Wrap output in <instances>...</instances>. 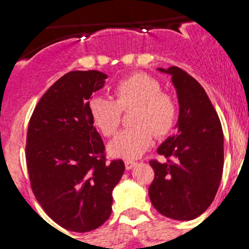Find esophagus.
<instances>
[{"mask_svg": "<svg viewBox=\"0 0 249 249\" xmlns=\"http://www.w3.org/2000/svg\"><path fill=\"white\" fill-rule=\"evenodd\" d=\"M136 164H137V162H135V160H126V162H124V167H126V169H132Z\"/></svg>", "mask_w": 249, "mask_h": 249, "instance_id": "1", "label": "esophagus"}]
</instances>
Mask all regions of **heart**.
<instances>
[{
	"mask_svg": "<svg viewBox=\"0 0 249 249\" xmlns=\"http://www.w3.org/2000/svg\"><path fill=\"white\" fill-rule=\"evenodd\" d=\"M160 89L157 78L135 73L117 83L116 100L106 96H94L89 100L92 122L106 137L113 135L120 126L122 109L136 107L131 120L133 127L121 131L108 143V152L113 157H141L153 143V131L157 137H164L175 128L178 103L173 96Z\"/></svg>",
	"mask_w": 249,
	"mask_h": 249,
	"instance_id": "1",
	"label": "heart"
}]
</instances>
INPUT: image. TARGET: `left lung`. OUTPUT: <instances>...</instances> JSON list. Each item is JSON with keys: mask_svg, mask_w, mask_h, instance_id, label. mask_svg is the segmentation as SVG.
<instances>
[{"mask_svg": "<svg viewBox=\"0 0 249 249\" xmlns=\"http://www.w3.org/2000/svg\"><path fill=\"white\" fill-rule=\"evenodd\" d=\"M172 77L179 113L176 135L157 152L166 162L151 160L155 179L149 186L152 204L177 221L197 218L211 206L223 172V131L218 114L201 85L181 68H157Z\"/></svg>", "mask_w": 249, "mask_h": 249, "instance_id": "left-lung-1", "label": "left lung"}]
</instances>
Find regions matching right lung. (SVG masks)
Masks as SVG:
<instances>
[{
    "instance_id": "1",
    "label": "right lung",
    "mask_w": 249,
    "mask_h": 249,
    "mask_svg": "<svg viewBox=\"0 0 249 249\" xmlns=\"http://www.w3.org/2000/svg\"><path fill=\"white\" fill-rule=\"evenodd\" d=\"M107 77L100 71L68 72L43 94L28 123L26 160L35 197L72 232H89L108 219L112 191L124 172L122 160L106 162L89 111L92 93Z\"/></svg>"
}]
</instances>
